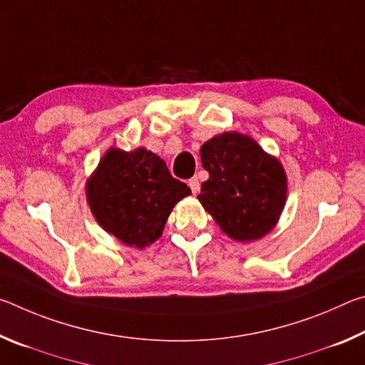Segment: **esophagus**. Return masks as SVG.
<instances>
[{
    "label": "esophagus",
    "instance_id": "1",
    "mask_svg": "<svg viewBox=\"0 0 365 365\" xmlns=\"http://www.w3.org/2000/svg\"><path fill=\"white\" fill-rule=\"evenodd\" d=\"M188 185H190V188H191V193L193 195H196L197 191H200V188H201V183H200V180H197L196 177H193V178H190V182H188Z\"/></svg>",
    "mask_w": 365,
    "mask_h": 365
}]
</instances>
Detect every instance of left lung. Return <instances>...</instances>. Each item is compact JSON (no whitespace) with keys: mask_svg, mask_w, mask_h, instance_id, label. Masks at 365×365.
Wrapping results in <instances>:
<instances>
[{"mask_svg":"<svg viewBox=\"0 0 365 365\" xmlns=\"http://www.w3.org/2000/svg\"><path fill=\"white\" fill-rule=\"evenodd\" d=\"M201 163L209 178L197 200L222 232L252 242L274 228L287 200V175L279 160L246 135L227 132L201 146Z\"/></svg>","mask_w":365,"mask_h":365,"instance_id":"1","label":"left lung"}]
</instances>
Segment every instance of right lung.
<instances>
[{
	"instance_id": "1",
	"label": "right lung",
	"mask_w": 365,
	"mask_h": 365,
	"mask_svg": "<svg viewBox=\"0 0 365 365\" xmlns=\"http://www.w3.org/2000/svg\"><path fill=\"white\" fill-rule=\"evenodd\" d=\"M191 190L156 154L109 150L86 183L91 212L123 245L143 248L163 233L172 207Z\"/></svg>"
}]
</instances>
